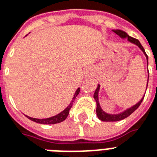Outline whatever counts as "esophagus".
I'll return each mask as SVG.
<instances>
[{
  "instance_id": "1",
  "label": "esophagus",
  "mask_w": 157,
  "mask_h": 157,
  "mask_svg": "<svg viewBox=\"0 0 157 157\" xmlns=\"http://www.w3.org/2000/svg\"><path fill=\"white\" fill-rule=\"evenodd\" d=\"M91 73H92V71H91L90 70H87L86 72V75L87 77H89V76H90V75H91Z\"/></svg>"
}]
</instances>
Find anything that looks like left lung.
<instances>
[{"label": "left lung", "instance_id": "left-lung-1", "mask_svg": "<svg viewBox=\"0 0 157 157\" xmlns=\"http://www.w3.org/2000/svg\"><path fill=\"white\" fill-rule=\"evenodd\" d=\"M116 34H117L120 37H121L122 39H125L126 38L127 40L130 41V42L133 43L135 45H136V46L140 48L142 52H143L145 56H146V57H147V66H148V56H147V53L145 52V50H144L143 46H141V44L140 43V41L137 40V39H135L133 37L130 36L129 35H127L126 32L125 31H121V30H113ZM148 80H149V77L147 79V85H148ZM99 90H100V85L97 86V88L96 89V91H95V93H94V99L96 100V115H97V117L99 118L100 120L102 121H121L123 120V119H125L127 117H129L130 115L132 114L133 112H134L138 107H139V105H140V103L142 102L144 99V96L140 99V101L139 102H137L136 105H134L132 107L128 108V109H126V111H122V112H121L119 114H108L106 112L103 111L101 107V105H100L99 103V98H98V93H99Z\"/></svg>", "mask_w": 157, "mask_h": 157}]
</instances>
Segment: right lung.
<instances>
[{
  "label": "right lung",
  "instance_id": "1",
  "mask_svg": "<svg viewBox=\"0 0 157 157\" xmlns=\"http://www.w3.org/2000/svg\"><path fill=\"white\" fill-rule=\"evenodd\" d=\"M80 92V88H78L74 94V96H73L72 100H71V101L69 104V105L67 106L64 111H62L61 113H59V114L56 115L54 117H49V118H46V119H36V118H32V117H26L30 119V120L33 121L35 122L36 123H40V124H44V125H52V124H56V123H60L61 121H63L64 120H66L67 119V117H68V115H69V111L71 110V108L72 106L73 105V102L75 101V97L77 96V95Z\"/></svg>",
  "mask_w": 157,
  "mask_h": 157
}]
</instances>
